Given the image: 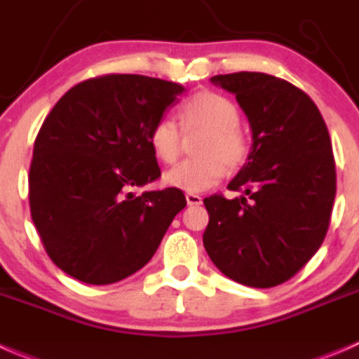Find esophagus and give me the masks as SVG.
I'll return each instance as SVG.
<instances>
[{
	"label": "esophagus",
	"mask_w": 359,
	"mask_h": 359,
	"mask_svg": "<svg viewBox=\"0 0 359 359\" xmlns=\"http://www.w3.org/2000/svg\"><path fill=\"white\" fill-rule=\"evenodd\" d=\"M186 201L187 205H193V207H198V205H201V196H198V194L194 193H186Z\"/></svg>",
	"instance_id": "1"
}]
</instances>
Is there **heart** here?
<instances>
[{"mask_svg": "<svg viewBox=\"0 0 359 359\" xmlns=\"http://www.w3.org/2000/svg\"><path fill=\"white\" fill-rule=\"evenodd\" d=\"M186 131L203 130L198 142L200 158L186 159L165 175L168 186L187 193H201L214 187L226 170H236L245 163L249 140L240 130V112L235 103L214 91H201L191 96L180 110ZM149 144L159 161L172 165L182 151V135L175 121L161 117L149 131Z\"/></svg>", "mask_w": 359, "mask_h": 359, "instance_id": "1", "label": "heart"}]
</instances>
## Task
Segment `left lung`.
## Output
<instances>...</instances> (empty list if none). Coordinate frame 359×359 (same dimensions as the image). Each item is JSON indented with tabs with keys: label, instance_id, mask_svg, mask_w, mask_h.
Returning a JSON list of instances; mask_svg holds the SVG:
<instances>
[{
	"label": "left lung",
	"instance_id": "left-lung-1",
	"mask_svg": "<svg viewBox=\"0 0 359 359\" xmlns=\"http://www.w3.org/2000/svg\"><path fill=\"white\" fill-rule=\"evenodd\" d=\"M247 116L252 145L228 189L205 198L203 245L212 263L235 283L273 287L318 252L337 191L328 128L316 103L293 83L257 72L215 75Z\"/></svg>",
	"mask_w": 359,
	"mask_h": 359
}]
</instances>
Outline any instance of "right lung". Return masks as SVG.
Returning <instances> with one entry per match:
<instances>
[{
  "label": "right lung",
  "mask_w": 359,
  "mask_h": 359,
  "mask_svg": "<svg viewBox=\"0 0 359 359\" xmlns=\"http://www.w3.org/2000/svg\"><path fill=\"white\" fill-rule=\"evenodd\" d=\"M184 87L144 75H103L72 87L34 140L31 217L50 259L86 284H114L151 261L186 207L159 179L149 131Z\"/></svg>",
  "instance_id": "add662e5"
}]
</instances>
